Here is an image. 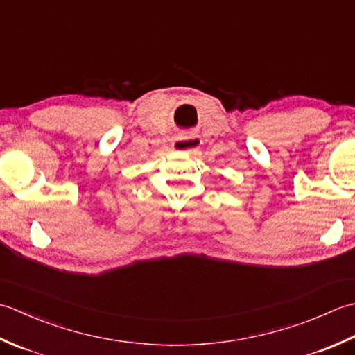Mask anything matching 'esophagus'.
<instances>
[{"mask_svg": "<svg viewBox=\"0 0 355 355\" xmlns=\"http://www.w3.org/2000/svg\"><path fill=\"white\" fill-rule=\"evenodd\" d=\"M200 146V141L198 139L196 136L194 137H178V139L175 141V144H173V147H175L178 151H193L199 148Z\"/></svg>", "mask_w": 355, "mask_h": 355, "instance_id": "obj_1", "label": "esophagus"}]
</instances>
